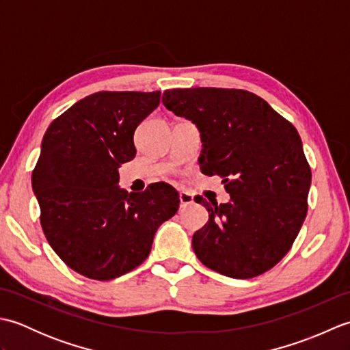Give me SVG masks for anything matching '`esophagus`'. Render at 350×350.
Returning a JSON list of instances; mask_svg holds the SVG:
<instances>
[{"mask_svg":"<svg viewBox=\"0 0 350 350\" xmlns=\"http://www.w3.org/2000/svg\"><path fill=\"white\" fill-rule=\"evenodd\" d=\"M179 200H180V207H187L194 203V197L188 194V192H179Z\"/></svg>","mask_w":350,"mask_h":350,"instance_id":"1","label":"esophagus"}]
</instances>
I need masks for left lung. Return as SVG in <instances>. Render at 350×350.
Here are the masks:
<instances>
[{"label": "left lung", "mask_w": 350, "mask_h": 350, "mask_svg": "<svg viewBox=\"0 0 350 350\" xmlns=\"http://www.w3.org/2000/svg\"><path fill=\"white\" fill-rule=\"evenodd\" d=\"M162 103L202 132L200 170L219 176L230 203L196 198L209 212L192 236L204 266L252 278L272 269L298 236L308 211L311 168L295 126L257 94L239 88H174Z\"/></svg>", "instance_id": "1"}]
</instances>
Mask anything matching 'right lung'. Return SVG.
Masks as SVG:
<instances>
[{
  "mask_svg": "<svg viewBox=\"0 0 350 350\" xmlns=\"http://www.w3.org/2000/svg\"><path fill=\"white\" fill-rule=\"evenodd\" d=\"M161 92H99L58 116L44 133L31 174L40 226L70 269L108 281L150 254L153 236L179 209L165 182L143 192L118 188V167L137 154V126L159 105Z\"/></svg>",
  "mask_w": 350,
  "mask_h": 350,
  "instance_id": "right-lung-1",
  "label": "right lung"
}]
</instances>
